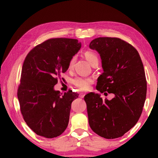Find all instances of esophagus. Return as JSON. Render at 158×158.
I'll return each mask as SVG.
<instances>
[{"instance_id": "34e87169", "label": "esophagus", "mask_w": 158, "mask_h": 158, "mask_svg": "<svg viewBox=\"0 0 158 158\" xmlns=\"http://www.w3.org/2000/svg\"><path fill=\"white\" fill-rule=\"evenodd\" d=\"M85 93H80V94H79V98H84V96H85Z\"/></svg>"}]
</instances>
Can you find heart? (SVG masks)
<instances>
[{
	"instance_id": "b5f03b06",
	"label": "heart",
	"mask_w": 158,
	"mask_h": 158,
	"mask_svg": "<svg viewBox=\"0 0 158 158\" xmlns=\"http://www.w3.org/2000/svg\"><path fill=\"white\" fill-rule=\"evenodd\" d=\"M85 57L87 59V60L89 61L90 65H91V64L94 62V61L98 60V56H96L95 53L90 52H85ZM74 60H75V58H72L70 62H69V67L73 66ZM73 82V84L75 85L77 88H79V89L86 90L89 88L90 84L93 83V79L91 78H90V77H76L75 79H74Z\"/></svg>"
}]
</instances>
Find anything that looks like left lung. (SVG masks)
Returning <instances> with one entry per match:
<instances>
[{
  "label": "left lung",
  "mask_w": 158,
  "mask_h": 158,
  "mask_svg": "<svg viewBox=\"0 0 158 158\" xmlns=\"http://www.w3.org/2000/svg\"><path fill=\"white\" fill-rule=\"evenodd\" d=\"M89 48L100 54L103 69L96 89L114 94L110 100L98 93L85 95L90 127L102 137H121L137 123L146 100L142 61L135 47L116 37L95 38Z\"/></svg>",
  "instance_id": "1"
}]
</instances>
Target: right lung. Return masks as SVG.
Masks as SVG:
<instances>
[{
	"label": "right lung",
	"instance_id": "right-lung-1",
	"mask_svg": "<svg viewBox=\"0 0 158 158\" xmlns=\"http://www.w3.org/2000/svg\"><path fill=\"white\" fill-rule=\"evenodd\" d=\"M81 47L75 39H50L26 57L17 96L23 119L36 135L54 138L68 127L71 104L79 95L72 90L63 94L54 85Z\"/></svg>",
	"mask_w": 158,
	"mask_h": 158
}]
</instances>
